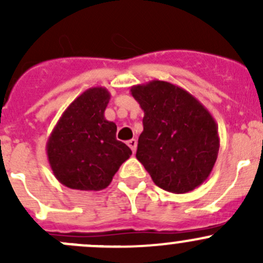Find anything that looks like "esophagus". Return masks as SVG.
Here are the masks:
<instances>
[{"label": "esophagus", "mask_w": 263, "mask_h": 263, "mask_svg": "<svg viewBox=\"0 0 263 263\" xmlns=\"http://www.w3.org/2000/svg\"><path fill=\"white\" fill-rule=\"evenodd\" d=\"M127 145H128L129 148L132 150V153H136V147H137V141L135 139L129 140V141H127Z\"/></svg>", "instance_id": "34e87169"}]
</instances>
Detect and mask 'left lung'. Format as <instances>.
Masks as SVG:
<instances>
[{
  "label": "left lung",
  "instance_id": "8db88e82",
  "mask_svg": "<svg viewBox=\"0 0 263 263\" xmlns=\"http://www.w3.org/2000/svg\"><path fill=\"white\" fill-rule=\"evenodd\" d=\"M131 94L144 110L136 158L158 187L187 193L210 176L220 139L211 113L177 85L153 80Z\"/></svg>",
  "mask_w": 263,
  "mask_h": 263
}]
</instances>
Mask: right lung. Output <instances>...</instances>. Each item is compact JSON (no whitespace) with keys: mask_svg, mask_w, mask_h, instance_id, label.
Masks as SVG:
<instances>
[{"mask_svg":"<svg viewBox=\"0 0 263 263\" xmlns=\"http://www.w3.org/2000/svg\"><path fill=\"white\" fill-rule=\"evenodd\" d=\"M110 94L105 87L85 90L62 113L47 141L50 169L63 185L72 190L100 191L132 155L116 139L117 126L107 121Z\"/></svg>","mask_w":263,"mask_h":263,"instance_id":"1","label":"right lung"}]
</instances>
